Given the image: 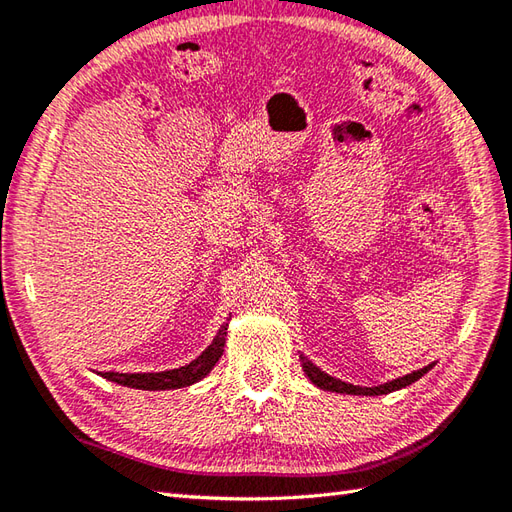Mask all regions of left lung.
<instances>
[{
  "mask_svg": "<svg viewBox=\"0 0 512 512\" xmlns=\"http://www.w3.org/2000/svg\"><path fill=\"white\" fill-rule=\"evenodd\" d=\"M300 359H302L304 374L320 390L339 392V394H357V396H379V394H388V392H394V390H401V388H405V385H412L414 381H418L420 377H423V374H427L431 368H434V363H429V366L420 368V370H414L410 374H405V377L392 379V381L383 383V385H374V388H361V385H352V383H346V381H339V379L331 377V374H326L324 370L313 366V363L306 359V357H302V355H300Z\"/></svg>",
  "mask_w": 512,
  "mask_h": 512,
  "instance_id": "8db88e82",
  "label": "left lung"
}]
</instances>
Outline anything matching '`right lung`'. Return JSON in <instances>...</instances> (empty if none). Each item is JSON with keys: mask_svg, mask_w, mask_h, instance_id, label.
<instances>
[{"mask_svg": "<svg viewBox=\"0 0 512 512\" xmlns=\"http://www.w3.org/2000/svg\"><path fill=\"white\" fill-rule=\"evenodd\" d=\"M225 335H227V322L219 328L217 337L212 339V344L201 352V355L190 361L188 366H181L175 370H164V372H102V377L127 385V388L135 390H177V388H188V385L201 381L206 374L214 368V363L219 361L223 355L225 346Z\"/></svg>", "mask_w": 512, "mask_h": 512, "instance_id": "add662e5", "label": "right lung"}]
</instances>
